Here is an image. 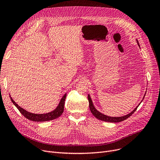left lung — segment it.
Here are the masks:
<instances>
[{
    "label": "left lung",
    "instance_id": "8db88e82",
    "mask_svg": "<svg viewBox=\"0 0 160 160\" xmlns=\"http://www.w3.org/2000/svg\"><path fill=\"white\" fill-rule=\"evenodd\" d=\"M137 43L138 44V45L139 46V42L137 40ZM146 94H145V96ZM144 98V97H143ZM88 100H89V109H90V111L91 112L92 114H93L97 119H99V120H101L102 121H105V122H121L122 121H124L125 119H128V117H130L134 112H136V110H137V108H138V106H139V104L134 109V110L131 112L129 114L127 115H124V116H122V117H109V116H107L106 115H104L102 114V113L99 112L97 110H96V108H95L93 104V102H92L91 100V98L90 97V95H88Z\"/></svg>",
    "mask_w": 160,
    "mask_h": 160
}]
</instances>
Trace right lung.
<instances>
[{
	"label": "right lung",
	"mask_w": 160,
	"mask_h": 160,
	"mask_svg": "<svg viewBox=\"0 0 160 160\" xmlns=\"http://www.w3.org/2000/svg\"><path fill=\"white\" fill-rule=\"evenodd\" d=\"M66 95L65 94L62 98L61 99L60 103H59L58 106L55 110L51 112H49L45 114H35L30 113L23 108L20 107L18 104H17L14 100L12 99V98L10 97V99L12 102L13 103V104L18 109L19 112L21 113L24 117H26L27 119L30 121H33L35 122H43V121H51L54 120L55 119H57L58 117H60L63 112L64 110V104H65V100L66 98Z\"/></svg>",
	"instance_id": "right-lung-1"
}]
</instances>
